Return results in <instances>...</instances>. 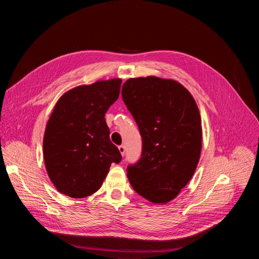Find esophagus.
I'll list each match as a JSON object with an SVG mask.
<instances>
[{
    "label": "esophagus",
    "instance_id": "esophagus-1",
    "mask_svg": "<svg viewBox=\"0 0 259 259\" xmlns=\"http://www.w3.org/2000/svg\"><path fill=\"white\" fill-rule=\"evenodd\" d=\"M119 150H120V152H121V154L124 156V154H125V147L123 146V145H121V146H119Z\"/></svg>",
    "mask_w": 259,
    "mask_h": 259
}]
</instances>
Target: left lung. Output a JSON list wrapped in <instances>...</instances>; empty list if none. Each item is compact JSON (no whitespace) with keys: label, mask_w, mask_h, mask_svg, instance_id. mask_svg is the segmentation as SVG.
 <instances>
[{"label":"left lung","mask_w":259,"mask_h":259,"mask_svg":"<svg viewBox=\"0 0 259 259\" xmlns=\"http://www.w3.org/2000/svg\"><path fill=\"white\" fill-rule=\"evenodd\" d=\"M122 98L143 140L140 159L127 165L130 183L153 203H167L189 183L200 159L201 116L182 84L155 76L130 79Z\"/></svg>","instance_id":"1"}]
</instances>
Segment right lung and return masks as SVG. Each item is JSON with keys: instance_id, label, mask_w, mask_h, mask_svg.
Segmentation results:
<instances>
[{"instance_id": "add662e5", "label": "right lung", "mask_w": 259, "mask_h": 259, "mask_svg": "<svg viewBox=\"0 0 259 259\" xmlns=\"http://www.w3.org/2000/svg\"><path fill=\"white\" fill-rule=\"evenodd\" d=\"M120 79L82 85L62 95L46 125V170L61 193L84 198L103 185L122 155L110 140L105 114L119 98Z\"/></svg>"}]
</instances>
